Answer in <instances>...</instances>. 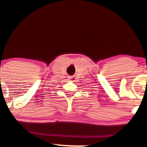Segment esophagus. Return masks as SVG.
I'll list each match as a JSON object with an SVG mask.
<instances>
[{
	"label": "esophagus",
	"mask_w": 147,
	"mask_h": 147,
	"mask_svg": "<svg viewBox=\"0 0 147 147\" xmlns=\"http://www.w3.org/2000/svg\"><path fill=\"white\" fill-rule=\"evenodd\" d=\"M76 76H69V80H70V82H75L76 81Z\"/></svg>",
	"instance_id": "1"
}]
</instances>
